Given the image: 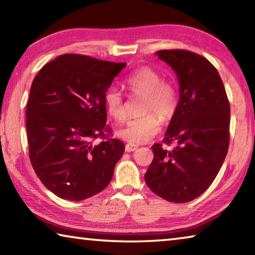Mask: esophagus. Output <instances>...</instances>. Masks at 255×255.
<instances>
[{"label": "esophagus", "instance_id": "1", "mask_svg": "<svg viewBox=\"0 0 255 255\" xmlns=\"http://www.w3.org/2000/svg\"><path fill=\"white\" fill-rule=\"evenodd\" d=\"M138 146L137 145H133V144H127L125 146V149H126V152H133V150L137 149Z\"/></svg>", "mask_w": 255, "mask_h": 255}]
</instances>
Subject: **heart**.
I'll use <instances>...</instances> for the list:
<instances>
[{
  "label": "heart",
  "instance_id": "b5f03b06",
  "mask_svg": "<svg viewBox=\"0 0 255 255\" xmlns=\"http://www.w3.org/2000/svg\"><path fill=\"white\" fill-rule=\"evenodd\" d=\"M130 91L143 94V112L145 115L133 118L118 130V136L130 144L146 143L157 135L161 129V120L170 119L176 109V90L170 82L162 81V76L153 68H138L126 80ZM108 114L117 122L126 119V108L123 94L116 88H109L105 93ZM154 114H153L152 112Z\"/></svg>",
  "mask_w": 255,
  "mask_h": 255
}]
</instances>
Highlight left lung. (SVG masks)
<instances>
[{"label":"left lung","instance_id":"left-lung-1","mask_svg":"<svg viewBox=\"0 0 255 255\" xmlns=\"http://www.w3.org/2000/svg\"><path fill=\"white\" fill-rule=\"evenodd\" d=\"M178 76L180 99L163 143L152 146L147 187L167 201L189 202L213 183L230 145L231 107L223 81L208 59L183 49L158 50Z\"/></svg>","mask_w":255,"mask_h":255}]
</instances>
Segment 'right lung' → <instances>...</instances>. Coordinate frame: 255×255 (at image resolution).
Wrapping results in <instances>:
<instances>
[{"instance_id": "add662e5", "label": "right lung", "mask_w": 255, "mask_h": 255, "mask_svg": "<svg viewBox=\"0 0 255 255\" xmlns=\"http://www.w3.org/2000/svg\"><path fill=\"white\" fill-rule=\"evenodd\" d=\"M126 63L65 54L34 77L25 110L30 162L45 187L65 200L101 192L125 145L107 126L105 93ZM102 137L96 145L93 140Z\"/></svg>"}]
</instances>
